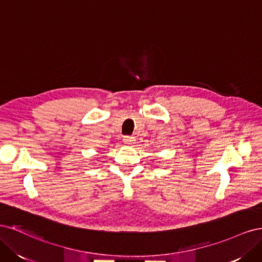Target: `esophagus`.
<instances>
[{
  "instance_id": "obj_1",
  "label": "esophagus",
  "mask_w": 262,
  "mask_h": 262,
  "mask_svg": "<svg viewBox=\"0 0 262 262\" xmlns=\"http://www.w3.org/2000/svg\"><path fill=\"white\" fill-rule=\"evenodd\" d=\"M134 140L132 137H124L123 138V143L125 144V145H132V144H134Z\"/></svg>"
}]
</instances>
